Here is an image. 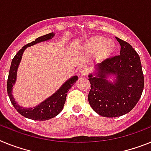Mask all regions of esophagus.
Returning a JSON list of instances; mask_svg holds the SVG:
<instances>
[{
  "instance_id": "1",
  "label": "esophagus",
  "mask_w": 151,
  "mask_h": 151,
  "mask_svg": "<svg viewBox=\"0 0 151 151\" xmlns=\"http://www.w3.org/2000/svg\"><path fill=\"white\" fill-rule=\"evenodd\" d=\"M89 73V69L86 67H83L82 69H81V75L82 76H87Z\"/></svg>"
}]
</instances>
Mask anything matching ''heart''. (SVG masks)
Wrapping results in <instances>:
<instances>
[{
  "mask_svg": "<svg viewBox=\"0 0 151 151\" xmlns=\"http://www.w3.org/2000/svg\"><path fill=\"white\" fill-rule=\"evenodd\" d=\"M114 42L106 40L102 37H95L87 44V49L91 52H98V57L100 60H105L114 52Z\"/></svg>",
  "mask_w": 151,
  "mask_h": 151,
  "instance_id": "heart-1",
  "label": "heart"
}]
</instances>
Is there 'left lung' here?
I'll list each match as a JSON object with an SVG mask.
<instances>
[{
	"label": "left lung",
	"mask_w": 151,
	"mask_h": 151,
	"mask_svg": "<svg viewBox=\"0 0 151 151\" xmlns=\"http://www.w3.org/2000/svg\"><path fill=\"white\" fill-rule=\"evenodd\" d=\"M115 38L121 45L120 55L98 63L88 75V102L95 112L106 118L131 111L138 102L144 85L139 55L128 42ZM109 76L113 77L112 81L107 79Z\"/></svg>",
	"instance_id": "8db88e82"
}]
</instances>
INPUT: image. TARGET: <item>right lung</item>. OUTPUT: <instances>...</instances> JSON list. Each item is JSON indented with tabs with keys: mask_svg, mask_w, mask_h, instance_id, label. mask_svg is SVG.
<instances>
[{
	"mask_svg": "<svg viewBox=\"0 0 151 151\" xmlns=\"http://www.w3.org/2000/svg\"><path fill=\"white\" fill-rule=\"evenodd\" d=\"M54 36H55L54 33H48L46 35L38 37L33 42L25 45L22 47L21 50L18 51V52L15 55V56L12 60V62H11V68H10V71H9L8 78H7V94H8L10 100H11V103L15 108V109L21 115H23L25 118H29V119L36 120V121H46V120L51 119V118L58 115L63 109L64 104L65 102L67 92L72 88V86L75 84V82L78 80L77 76L71 77L69 79L65 81L62 85L61 87L55 93L45 99L44 101H42L37 106L33 107V108H23L22 106H20L18 105L17 101H15V99L12 95L13 86L16 83L17 69L19 65H20V61H21L22 56H23L24 50L29 46H33L37 43H39V42L50 40Z\"/></svg>",
	"mask_w": 151,
	"mask_h": 151,
	"instance_id": "1",
	"label": "right lung"
}]
</instances>
